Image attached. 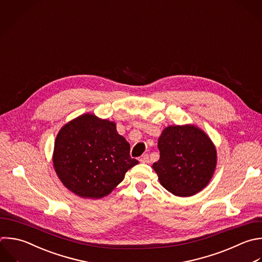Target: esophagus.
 I'll return each instance as SVG.
<instances>
[{"mask_svg":"<svg viewBox=\"0 0 262 262\" xmlns=\"http://www.w3.org/2000/svg\"><path fill=\"white\" fill-rule=\"evenodd\" d=\"M139 162L140 163H143V164H146V163H149V156L147 154H144L140 157L139 159Z\"/></svg>","mask_w":262,"mask_h":262,"instance_id":"34e87169","label":"esophagus"}]
</instances>
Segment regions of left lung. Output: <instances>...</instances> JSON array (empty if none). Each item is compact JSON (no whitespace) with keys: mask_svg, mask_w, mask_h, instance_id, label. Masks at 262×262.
I'll list each match as a JSON object with an SVG mask.
<instances>
[{"mask_svg":"<svg viewBox=\"0 0 262 262\" xmlns=\"http://www.w3.org/2000/svg\"><path fill=\"white\" fill-rule=\"evenodd\" d=\"M160 160L152 168L170 192L189 196L210 182L217 163L215 145L194 125L168 126L159 138Z\"/></svg>","mask_w":262,"mask_h":262,"instance_id":"left-lung-1","label":"left lung"}]
</instances>
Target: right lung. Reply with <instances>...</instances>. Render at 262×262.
<instances>
[{"label":"right lung","mask_w":262,"mask_h":262,"mask_svg":"<svg viewBox=\"0 0 262 262\" xmlns=\"http://www.w3.org/2000/svg\"><path fill=\"white\" fill-rule=\"evenodd\" d=\"M138 164L116 123L91 114L82 115L58 132L53 151L55 172L63 185L85 199L110 194Z\"/></svg>","instance_id":"add662e5"}]
</instances>
